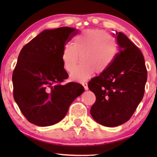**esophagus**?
Masks as SVG:
<instances>
[{
    "label": "esophagus",
    "mask_w": 157,
    "mask_h": 157,
    "mask_svg": "<svg viewBox=\"0 0 157 157\" xmlns=\"http://www.w3.org/2000/svg\"><path fill=\"white\" fill-rule=\"evenodd\" d=\"M82 84L86 90H88V84H87V83H86V82H82Z\"/></svg>",
    "instance_id": "34e87169"
}]
</instances>
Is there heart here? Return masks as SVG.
I'll return each mask as SVG.
<instances>
[{
  "instance_id": "b5f03b06",
  "label": "heart",
  "mask_w": 157,
  "mask_h": 157,
  "mask_svg": "<svg viewBox=\"0 0 157 157\" xmlns=\"http://www.w3.org/2000/svg\"><path fill=\"white\" fill-rule=\"evenodd\" d=\"M117 44L111 35L102 29H86L74 39L73 45L65 44L61 59L67 71H70L79 61L82 63L72 70L71 79L85 81L94 74L107 69L116 57Z\"/></svg>"
}]
</instances>
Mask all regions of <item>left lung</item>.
Masks as SVG:
<instances>
[{
  "label": "left lung",
  "instance_id": "obj_1",
  "mask_svg": "<svg viewBox=\"0 0 157 157\" xmlns=\"http://www.w3.org/2000/svg\"><path fill=\"white\" fill-rule=\"evenodd\" d=\"M114 35L120 51L109 67L88 83L96 96L91 115L106 127L121 125L132 117L144 96L147 80L140 50L123 33Z\"/></svg>",
  "mask_w": 157,
  "mask_h": 157
}]
</instances>
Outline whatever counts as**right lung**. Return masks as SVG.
Wrapping results in <instances>:
<instances>
[{"mask_svg":"<svg viewBox=\"0 0 157 157\" xmlns=\"http://www.w3.org/2000/svg\"><path fill=\"white\" fill-rule=\"evenodd\" d=\"M76 29H46L23 46L13 70V97L28 121L38 126L62 120L72 102L84 90L68 78L61 59L63 46L78 34Z\"/></svg>","mask_w":157,"mask_h":157,"instance_id":"add662e5","label":"right lung"}]
</instances>
